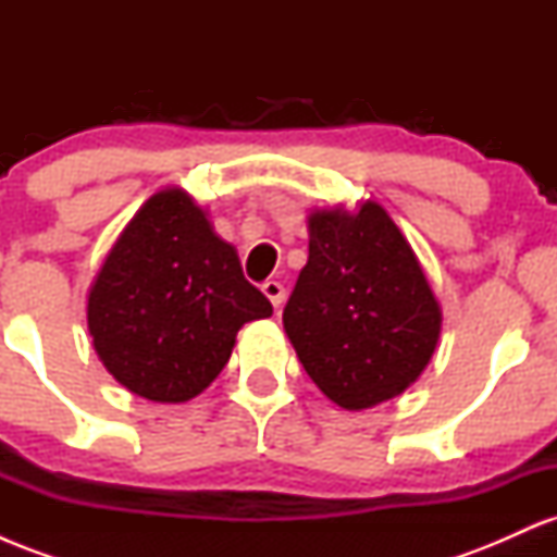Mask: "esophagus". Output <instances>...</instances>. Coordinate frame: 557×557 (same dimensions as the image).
<instances>
[{"label":"esophagus","instance_id":"obj_1","mask_svg":"<svg viewBox=\"0 0 557 557\" xmlns=\"http://www.w3.org/2000/svg\"><path fill=\"white\" fill-rule=\"evenodd\" d=\"M261 290H264V296L270 298V304L274 306V309H280L285 300V287L283 283H277V280H267L264 285H261Z\"/></svg>","mask_w":557,"mask_h":557}]
</instances>
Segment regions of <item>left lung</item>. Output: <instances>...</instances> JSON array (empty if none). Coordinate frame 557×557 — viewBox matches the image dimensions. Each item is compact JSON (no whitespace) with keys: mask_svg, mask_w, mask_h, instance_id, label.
<instances>
[{"mask_svg":"<svg viewBox=\"0 0 557 557\" xmlns=\"http://www.w3.org/2000/svg\"><path fill=\"white\" fill-rule=\"evenodd\" d=\"M283 324L298 361L332 403L372 408L411 387L443 327L411 243L376 201L309 214V261Z\"/></svg>","mask_w":557,"mask_h":557,"instance_id":"left-lung-1","label":"left lung"}]
</instances>
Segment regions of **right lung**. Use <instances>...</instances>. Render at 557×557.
Returning <instances> with one entry per match:
<instances>
[{
    "label": "right lung",
    "instance_id": "right-lung-1",
    "mask_svg": "<svg viewBox=\"0 0 557 557\" xmlns=\"http://www.w3.org/2000/svg\"><path fill=\"white\" fill-rule=\"evenodd\" d=\"M86 314L96 356L120 385L185 403L212 385L238 330L270 317L272 304L194 198L164 188L114 240Z\"/></svg>",
    "mask_w": 557,
    "mask_h": 557
}]
</instances>
